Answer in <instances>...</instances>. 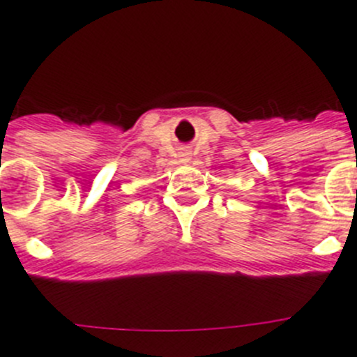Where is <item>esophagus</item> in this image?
Segmentation results:
<instances>
[{
  "instance_id": "esophagus-1",
  "label": "esophagus",
  "mask_w": 357,
  "mask_h": 357,
  "mask_svg": "<svg viewBox=\"0 0 357 357\" xmlns=\"http://www.w3.org/2000/svg\"><path fill=\"white\" fill-rule=\"evenodd\" d=\"M179 156H181V162H188V160H190V156H188V153H181V155H179Z\"/></svg>"
}]
</instances>
